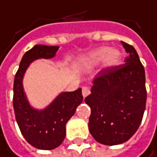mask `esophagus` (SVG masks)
<instances>
[{
  "label": "esophagus",
  "instance_id": "34e87169",
  "mask_svg": "<svg viewBox=\"0 0 157 157\" xmlns=\"http://www.w3.org/2000/svg\"><path fill=\"white\" fill-rule=\"evenodd\" d=\"M82 94H83V97H84V98L87 97V96L90 94V88L87 87V86H84V87L82 88Z\"/></svg>",
  "mask_w": 157,
  "mask_h": 157
}]
</instances>
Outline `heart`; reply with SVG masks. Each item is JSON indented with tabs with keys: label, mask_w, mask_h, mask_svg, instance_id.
<instances>
[{
	"label": "heart",
	"mask_w": 157,
	"mask_h": 157,
	"mask_svg": "<svg viewBox=\"0 0 157 157\" xmlns=\"http://www.w3.org/2000/svg\"><path fill=\"white\" fill-rule=\"evenodd\" d=\"M106 59V63L109 66L117 65L121 59V54L117 49H111L109 47H103L94 51L88 58L91 64H98Z\"/></svg>",
	"instance_id": "heart-1"
}]
</instances>
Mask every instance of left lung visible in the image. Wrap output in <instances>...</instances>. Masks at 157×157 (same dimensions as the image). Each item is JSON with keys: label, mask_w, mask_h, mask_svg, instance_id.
Listing matches in <instances>:
<instances>
[{"label": "left lung", "mask_w": 157, "mask_h": 157, "mask_svg": "<svg viewBox=\"0 0 157 157\" xmlns=\"http://www.w3.org/2000/svg\"><path fill=\"white\" fill-rule=\"evenodd\" d=\"M130 54L125 63L101 70L85 98L91 109L89 132L97 142L116 145L138 130L146 105L145 72L135 48L121 42Z\"/></svg>", "instance_id": "8db88e82"}]
</instances>
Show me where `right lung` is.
<instances>
[{
  "label": "right lung",
  "instance_id": "1",
  "mask_svg": "<svg viewBox=\"0 0 157 157\" xmlns=\"http://www.w3.org/2000/svg\"><path fill=\"white\" fill-rule=\"evenodd\" d=\"M59 49L56 46L36 45L23 56L15 73L13 105L19 129L32 146L41 150H52L64 140L66 123L83 101L82 89L61 93L44 110L30 107L23 89V76L29 64L40 58H53Z\"/></svg>",
  "mask_w": 157,
  "mask_h": 157
}]
</instances>
